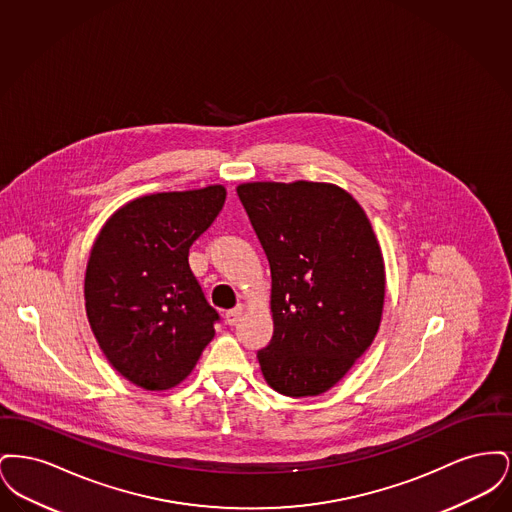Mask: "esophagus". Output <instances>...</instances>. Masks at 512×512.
I'll use <instances>...</instances> for the list:
<instances>
[{"instance_id": "obj_1", "label": "esophagus", "mask_w": 512, "mask_h": 512, "mask_svg": "<svg viewBox=\"0 0 512 512\" xmlns=\"http://www.w3.org/2000/svg\"><path fill=\"white\" fill-rule=\"evenodd\" d=\"M224 318H226V322H228L230 326H236V324L240 322V318H242V307H236V309L228 311V313L224 315Z\"/></svg>"}]
</instances>
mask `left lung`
<instances>
[{
  "label": "left lung",
  "instance_id": "left-lung-1",
  "mask_svg": "<svg viewBox=\"0 0 512 512\" xmlns=\"http://www.w3.org/2000/svg\"><path fill=\"white\" fill-rule=\"evenodd\" d=\"M270 265L272 340L257 353L288 397L336 386L376 338L386 295L382 249L357 199L326 182L236 188Z\"/></svg>",
  "mask_w": 512,
  "mask_h": 512
}]
</instances>
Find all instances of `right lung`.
Here are the masks:
<instances>
[{"label":"right lung","mask_w":512,"mask_h":512,"mask_svg":"<svg viewBox=\"0 0 512 512\" xmlns=\"http://www.w3.org/2000/svg\"><path fill=\"white\" fill-rule=\"evenodd\" d=\"M224 199L220 184L142 195L99 230L84 278L86 315L107 361L144 390L178 386L215 338L219 313L188 253Z\"/></svg>","instance_id":"right-lung-1"}]
</instances>
